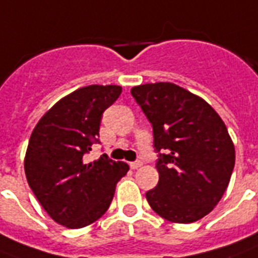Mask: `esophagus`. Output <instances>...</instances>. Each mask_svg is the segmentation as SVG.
<instances>
[{"mask_svg": "<svg viewBox=\"0 0 258 258\" xmlns=\"http://www.w3.org/2000/svg\"><path fill=\"white\" fill-rule=\"evenodd\" d=\"M143 165L142 161H135V162H131V168L132 169H139Z\"/></svg>", "mask_w": 258, "mask_h": 258, "instance_id": "obj_1", "label": "esophagus"}]
</instances>
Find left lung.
Segmentation results:
<instances>
[{
    "label": "left lung",
    "mask_w": 258,
    "mask_h": 258,
    "mask_svg": "<svg viewBox=\"0 0 258 258\" xmlns=\"http://www.w3.org/2000/svg\"><path fill=\"white\" fill-rule=\"evenodd\" d=\"M151 122L159 181L146 194L157 214L188 224L210 213L228 187L235 148L224 122L208 103L170 82L135 86Z\"/></svg>",
    "instance_id": "left-lung-1"
}]
</instances>
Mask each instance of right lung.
<instances>
[{
  "mask_svg": "<svg viewBox=\"0 0 258 258\" xmlns=\"http://www.w3.org/2000/svg\"><path fill=\"white\" fill-rule=\"evenodd\" d=\"M121 86L89 85L63 97L45 114L30 137L24 172L30 188L50 217L67 228H82L106 213L115 185L129 166L103 154L88 162L99 140L103 112Z\"/></svg>",
  "mask_w": 258,
  "mask_h": 258,
  "instance_id": "1",
  "label": "right lung"
}]
</instances>
